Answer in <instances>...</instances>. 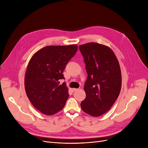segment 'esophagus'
<instances>
[{
  "label": "esophagus",
  "instance_id": "34e87169",
  "mask_svg": "<svg viewBox=\"0 0 148 148\" xmlns=\"http://www.w3.org/2000/svg\"><path fill=\"white\" fill-rule=\"evenodd\" d=\"M78 90V89H75V88H73L72 89V91L73 92H75V91H76V90Z\"/></svg>",
  "mask_w": 148,
  "mask_h": 148
}]
</instances>
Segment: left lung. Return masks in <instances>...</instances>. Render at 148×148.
I'll list each match as a JSON object with an SVG mask.
<instances>
[{
    "label": "left lung",
    "instance_id": "left-lung-1",
    "mask_svg": "<svg viewBox=\"0 0 148 148\" xmlns=\"http://www.w3.org/2000/svg\"><path fill=\"white\" fill-rule=\"evenodd\" d=\"M88 78L84 90L86 98L80 105L87 114L98 117L106 113L117 99L122 76L118 60L108 47L97 42L80 45Z\"/></svg>",
    "mask_w": 148,
    "mask_h": 148
}]
</instances>
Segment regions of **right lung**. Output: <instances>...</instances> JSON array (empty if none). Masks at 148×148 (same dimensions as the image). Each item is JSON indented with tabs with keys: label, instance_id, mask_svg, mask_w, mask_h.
<instances>
[{
	"label": "right lung",
	"instance_id": "1",
	"mask_svg": "<svg viewBox=\"0 0 148 148\" xmlns=\"http://www.w3.org/2000/svg\"><path fill=\"white\" fill-rule=\"evenodd\" d=\"M78 49L76 44L50 45L39 50L29 60L25 77L26 95L42 113L53 115L62 110L69 97L66 83L59 80L69 60Z\"/></svg>",
	"mask_w": 148,
	"mask_h": 148
}]
</instances>
